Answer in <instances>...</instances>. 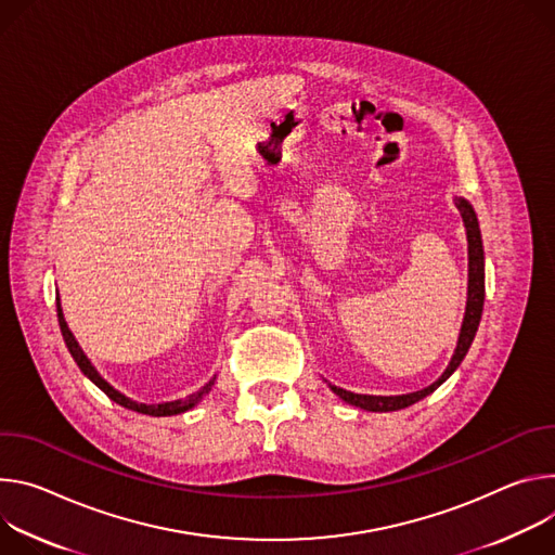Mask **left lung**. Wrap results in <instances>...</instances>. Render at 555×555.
Segmentation results:
<instances>
[{
	"mask_svg": "<svg viewBox=\"0 0 555 555\" xmlns=\"http://www.w3.org/2000/svg\"><path fill=\"white\" fill-rule=\"evenodd\" d=\"M456 209L461 211L463 224H465V233H467V260H469V271H467V304H465V315H463V324H461V333H459V341L454 348V354L446 367V373L435 382L429 384L423 390L416 392H408V395H357L337 386L328 388L346 403L361 408L365 412H392V410H403L421 399H425L427 395H433L443 382H448L452 377V373L461 365V361L465 359L478 324H480V315H482V301H485V254H482V237H480V227H478V218L474 207L465 201V198H454Z\"/></svg>",
	"mask_w": 555,
	"mask_h": 555,
	"instance_id": "1",
	"label": "left lung"
}]
</instances>
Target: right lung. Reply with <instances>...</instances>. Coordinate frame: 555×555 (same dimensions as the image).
<instances>
[{"label": "right lung", "instance_id": "obj_1", "mask_svg": "<svg viewBox=\"0 0 555 555\" xmlns=\"http://www.w3.org/2000/svg\"><path fill=\"white\" fill-rule=\"evenodd\" d=\"M56 318H59L61 335H64V341H66V346H68V350H70V354H73V359H75L77 365L81 367V373H83L99 390H103L112 401H116V403L122 405V408L141 412V414H150V416H173V414L188 412V410H192L194 405H198V403L203 401V397L209 395V390H211V386H214V382H216V377H214V379H211L209 384H205L198 392H194V395H190V397H184V399L163 401V403H139V401L126 397L122 392H118L114 386H109V384L99 375V371L92 365V361L86 357V352H83V348L79 346V341L75 339L73 331L68 328V322H66V318H64V311H61L59 293H56Z\"/></svg>", "mask_w": 555, "mask_h": 555}]
</instances>
